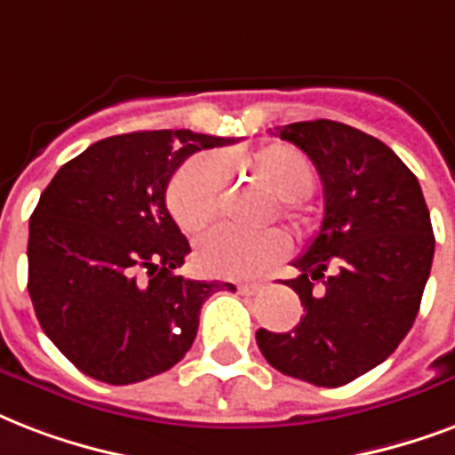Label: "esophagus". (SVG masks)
I'll return each instance as SVG.
<instances>
[{"label":"esophagus","instance_id":"obj_1","mask_svg":"<svg viewBox=\"0 0 455 455\" xmlns=\"http://www.w3.org/2000/svg\"><path fill=\"white\" fill-rule=\"evenodd\" d=\"M237 290L242 294H259V291L266 290V283H239Z\"/></svg>","mask_w":455,"mask_h":455}]
</instances>
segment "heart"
Segmentation results:
<instances>
[{"label":"heart","instance_id":"heart-1","mask_svg":"<svg viewBox=\"0 0 455 455\" xmlns=\"http://www.w3.org/2000/svg\"><path fill=\"white\" fill-rule=\"evenodd\" d=\"M246 165L275 196L284 202V213L299 218L297 202L315 189V168L290 144H270L256 151ZM225 171L213 154H196L180 165L168 185V211L178 228L188 235H202L216 223L223 199ZM290 237L283 230L256 235L220 228L204 237L196 249V263L204 273L218 277H253L266 273L290 253Z\"/></svg>","mask_w":455,"mask_h":455}]
</instances>
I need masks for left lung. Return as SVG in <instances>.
<instances>
[{
	"instance_id": "obj_1",
	"label": "left lung",
	"mask_w": 455,
	"mask_h": 455,
	"mask_svg": "<svg viewBox=\"0 0 455 455\" xmlns=\"http://www.w3.org/2000/svg\"><path fill=\"white\" fill-rule=\"evenodd\" d=\"M323 182L318 235L287 280L304 306L290 332H256L275 371L341 387L387 361L413 327L435 259L420 182L378 137L337 121L275 128Z\"/></svg>"
}]
</instances>
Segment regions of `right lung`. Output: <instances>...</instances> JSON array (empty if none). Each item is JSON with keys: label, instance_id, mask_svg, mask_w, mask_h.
Masks as SVG:
<instances>
[{"label": "right lung", "instance_id": "1", "mask_svg": "<svg viewBox=\"0 0 455 455\" xmlns=\"http://www.w3.org/2000/svg\"><path fill=\"white\" fill-rule=\"evenodd\" d=\"M235 137L144 130L107 137L63 164L30 216L28 291L35 315L77 371L132 385L188 354L199 311L228 283L178 275L188 237L165 189L195 151Z\"/></svg>", "mask_w": 455, "mask_h": 455}]
</instances>
